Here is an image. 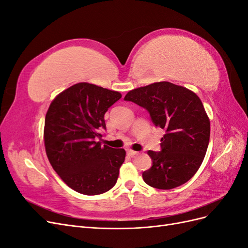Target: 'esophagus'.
I'll use <instances>...</instances> for the list:
<instances>
[{
    "instance_id": "1",
    "label": "esophagus",
    "mask_w": 248,
    "mask_h": 248,
    "mask_svg": "<svg viewBox=\"0 0 248 248\" xmlns=\"http://www.w3.org/2000/svg\"><path fill=\"white\" fill-rule=\"evenodd\" d=\"M127 154H128V155H129V156H131V157H133V156L138 155V154H139V152H137V151H132V150H127Z\"/></svg>"
}]
</instances>
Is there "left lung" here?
Returning <instances> with one entry per match:
<instances>
[{
  "label": "left lung",
  "instance_id": "1",
  "mask_svg": "<svg viewBox=\"0 0 248 248\" xmlns=\"http://www.w3.org/2000/svg\"><path fill=\"white\" fill-rule=\"evenodd\" d=\"M124 100L148 110L153 124L166 130L161 150H149L152 167L144 181L157 189L186 183L204 160L210 140V121L196 93L169 81L154 82L129 91Z\"/></svg>",
  "mask_w": 248,
  "mask_h": 248
}]
</instances>
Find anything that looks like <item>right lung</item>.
<instances>
[{
  "instance_id": "1",
  "label": "right lung",
  "mask_w": 248,
  "mask_h": 248,
  "mask_svg": "<svg viewBox=\"0 0 248 248\" xmlns=\"http://www.w3.org/2000/svg\"><path fill=\"white\" fill-rule=\"evenodd\" d=\"M122 95L78 82L50 103L44 124V145L52 169L70 188L96 196L115 186L125 160L124 149L101 145L104 114Z\"/></svg>"
}]
</instances>
